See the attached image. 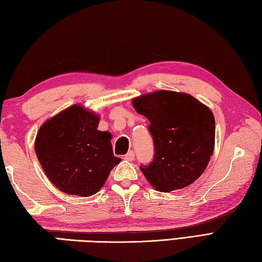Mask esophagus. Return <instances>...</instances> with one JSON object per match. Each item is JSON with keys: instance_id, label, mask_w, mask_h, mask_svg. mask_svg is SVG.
<instances>
[{"instance_id": "obj_1", "label": "esophagus", "mask_w": 262, "mask_h": 262, "mask_svg": "<svg viewBox=\"0 0 262 262\" xmlns=\"http://www.w3.org/2000/svg\"><path fill=\"white\" fill-rule=\"evenodd\" d=\"M134 158H135V152L133 150L128 151L127 154L123 156V159L127 160V161H133V160H134Z\"/></svg>"}]
</instances>
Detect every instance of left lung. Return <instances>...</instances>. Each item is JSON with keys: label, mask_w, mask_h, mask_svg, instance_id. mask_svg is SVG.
Here are the masks:
<instances>
[{"label": "left lung", "mask_w": 262, "mask_h": 262, "mask_svg": "<svg viewBox=\"0 0 262 262\" xmlns=\"http://www.w3.org/2000/svg\"><path fill=\"white\" fill-rule=\"evenodd\" d=\"M150 121L155 155L140 168L161 192L182 189L205 170L214 150L215 120L210 108L188 94L159 90L133 99Z\"/></svg>", "instance_id": "obj_1"}]
</instances>
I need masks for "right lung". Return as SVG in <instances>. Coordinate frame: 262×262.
I'll list each match as a JSON object with an SVG mask.
<instances>
[{
    "instance_id": "1",
    "label": "right lung",
    "mask_w": 262,
    "mask_h": 262,
    "mask_svg": "<svg viewBox=\"0 0 262 262\" xmlns=\"http://www.w3.org/2000/svg\"><path fill=\"white\" fill-rule=\"evenodd\" d=\"M99 118L73 105L40 127L35 154L48 179L60 191L80 197L96 193L120 158L111 135L97 130Z\"/></svg>"
}]
</instances>
